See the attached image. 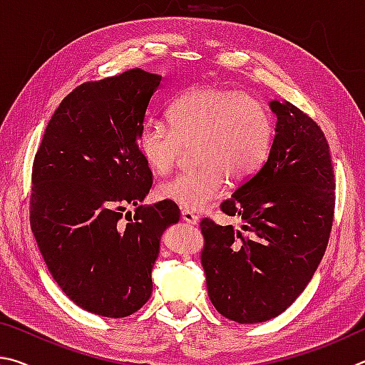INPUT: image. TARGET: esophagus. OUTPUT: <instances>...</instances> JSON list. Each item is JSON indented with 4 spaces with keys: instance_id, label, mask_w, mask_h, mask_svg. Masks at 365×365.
<instances>
[{
    "instance_id": "1",
    "label": "esophagus",
    "mask_w": 365,
    "mask_h": 365,
    "mask_svg": "<svg viewBox=\"0 0 365 365\" xmlns=\"http://www.w3.org/2000/svg\"><path fill=\"white\" fill-rule=\"evenodd\" d=\"M181 218H182V221L189 222V225H197V222H199V216L192 212H189V210H182Z\"/></svg>"
}]
</instances>
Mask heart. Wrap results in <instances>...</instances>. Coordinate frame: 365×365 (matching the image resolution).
Returning a JSON list of instances; mask_svg holds the SVG:
<instances>
[{
    "instance_id": "1",
    "label": "heart",
    "mask_w": 365,
    "mask_h": 365,
    "mask_svg": "<svg viewBox=\"0 0 365 365\" xmlns=\"http://www.w3.org/2000/svg\"><path fill=\"white\" fill-rule=\"evenodd\" d=\"M170 126L150 120L138 133L147 166L165 176L189 147L197 166L158 186V197L184 210L202 212L225 192L227 179L242 184L269 155L274 121L263 101L218 85L190 88L173 101Z\"/></svg>"
}]
</instances>
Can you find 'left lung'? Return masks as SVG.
Here are the masks:
<instances>
[{
  "label": "left lung",
  "instance_id": "obj_1",
  "mask_svg": "<svg viewBox=\"0 0 365 365\" xmlns=\"http://www.w3.org/2000/svg\"><path fill=\"white\" fill-rule=\"evenodd\" d=\"M276 136L263 166L221 203L240 227L203 218L202 266L208 297L239 324L289 308L316 272L335 213V176L325 134L290 102H271Z\"/></svg>",
  "mask_w": 365,
  "mask_h": 365
}]
</instances>
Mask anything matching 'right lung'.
<instances>
[{"label":"right lung","mask_w":365,"mask_h":365,"mask_svg":"<svg viewBox=\"0 0 365 365\" xmlns=\"http://www.w3.org/2000/svg\"><path fill=\"white\" fill-rule=\"evenodd\" d=\"M160 83L157 73L130 68L76 86L35 153L31 232L62 292L98 316L126 317L147 303L160 235L181 215L168 200L139 205L152 171L138 133ZM126 205L137 207L133 217L123 213Z\"/></svg>","instance_id":"right-lung-1"}]
</instances>
